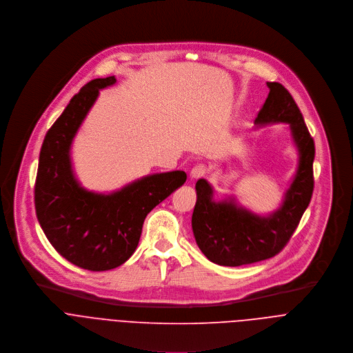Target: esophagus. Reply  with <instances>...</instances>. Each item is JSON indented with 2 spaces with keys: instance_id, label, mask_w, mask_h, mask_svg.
I'll return each mask as SVG.
<instances>
[{
  "instance_id": "1",
  "label": "esophagus",
  "mask_w": 353,
  "mask_h": 353,
  "mask_svg": "<svg viewBox=\"0 0 353 353\" xmlns=\"http://www.w3.org/2000/svg\"><path fill=\"white\" fill-rule=\"evenodd\" d=\"M205 174H207V165H204V164H197V165H194V167L192 168V171H190V178L197 179V178L204 176Z\"/></svg>"
}]
</instances>
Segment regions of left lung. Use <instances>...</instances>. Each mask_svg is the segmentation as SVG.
Here are the masks:
<instances>
[{"label":"left lung","mask_w":353,"mask_h":353,"mask_svg":"<svg viewBox=\"0 0 353 353\" xmlns=\"http://www.w3.org/2000/svg\"><path fill=\"white\" fill-rule=\"evenodd\" d=\"M267 86L270 93L254 123H290L299 152L298 171L283 204L268 217L238 207L234 199L214 201L210 183L205 179L196 182L193 235L203 254L220 265L238 267L278 254L298 228L313 194L314 140L291 93L278 82H267Z\"/></svg>","instance_id":"left-lung-1"}]
</instances>
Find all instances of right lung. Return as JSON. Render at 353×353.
Returning a JSON list of instances; mask_svg holds the SVG:
<instances>
[{
	"mask_svg": "<svg viewBox=\"0 0 353 353\" xmlns=\"http://www.w3.org/2000/svg\"><path fill=\"white\" fill-rule=\"evenodd\" d=\"M115 82L93 79L70 99L44 137L34 183L36 216L47 239L69 263L90 271L123 264L137 248L146 216L186 181L183 171L153 174L110 194L79 185L70 145L99 90Z\"/></svg>",
	"mask_w": 353,
	"mask_h": 353,
	"instance_id": "obj_1",
	"label": "right lung"
}]
</instances>
